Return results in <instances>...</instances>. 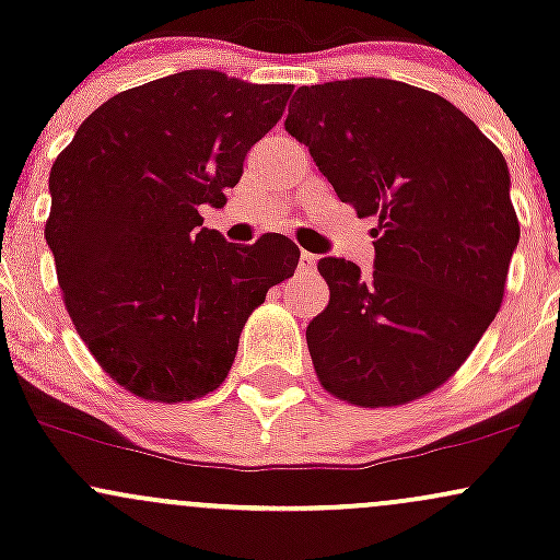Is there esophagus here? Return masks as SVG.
I'll use <instances>...</instances> for the list:
<instances>
[{"label":"esophagus","mask_w":560,"mask_h":560,"mask_svg":"<svg viewBox=\"0 0 560 560\" xmlns=\"http://www.w3.org/2000/svg\"><path fill=\"white\" fill-rule=\"evenodd\" d=\"M316 262H318V255L305 253V249H302V253H300V271L302 273H313V271H316Z\"/></svg>","instance_id":"1"}]
</instances>
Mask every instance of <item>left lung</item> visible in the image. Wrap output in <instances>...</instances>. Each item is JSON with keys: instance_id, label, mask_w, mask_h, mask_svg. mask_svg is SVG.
<instances>
[{"instance_id": "1", "label": "left lung", "mask_w": 560, "mask_h": 560, "mask_svg": "<svg viewBox=\"0 0 560 560\" xmlns=\"http://www.w3.org/2000/svg\"><path fill=\"white\" fill-rule=\"evenodd\" d=\"M284 126L358 218H378L369 279L318 260L329 305L305 331L318 382L361 408L419 400L503 302L518 244L503 152L445 96L389 79L300 86Z\"/></svg>"}]
</instances>
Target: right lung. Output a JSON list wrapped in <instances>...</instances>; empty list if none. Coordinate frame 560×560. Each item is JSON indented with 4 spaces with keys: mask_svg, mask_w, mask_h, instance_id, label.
<instances>
[{
    "mask_svg": "<svg viewBox=\"0 0 560 560\" xmlns=\"http://www.w3.org/2000/svg\"><path fill=\"white\" fill-rule=\"evenodd\" d=\"M289 94L184 70L115 94L57 155L44 236L62 300L102 371L137 397L221 387L247 318L298 268L289 236L231 244L199 215L226 205Z\"/></svg>",
    "mask_w": 560,
    "mask_h": 560,
    "instance_id": "obj_1",
    "label": "right lung"
}]
</instances>
